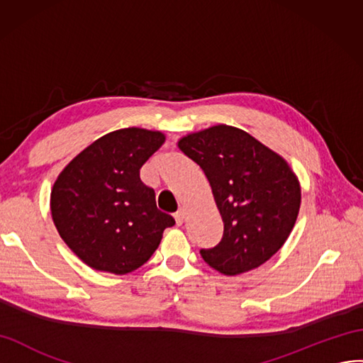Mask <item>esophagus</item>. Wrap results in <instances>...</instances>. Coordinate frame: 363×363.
Instances as JSON below:
<instances>
[{"label": "esophagus", "instance_id": "1", "mask_svg": "<svg viewBox=\"0 0 363 363\" xmlns=\"http://www.w3.org/2000/svg\"><path fill=\"white\" fill-rule=\"evenodd\" d=\"M174 218H175V223H177V226H182L183 221H184V211L179 209L177 212L174 213Z\"/></svg>", "mask_w": 363, "mask_h": 363}]
</instances>
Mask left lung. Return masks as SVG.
I'll return each mask as SVG.
<instances>
[{
  "mask_svg": "<svg viewBox=\"0 0 363 363\" xmlns=\"http://www.w3.org/2000/svg\"><path fill=\"white\" fill-rule=\"evenodd\" d=\"M179 148L203 169L224 223L223 238L201 258L233 277L270 259L295 226L301 186L289 163L246 131L215 125Z\"/></svg>",
  "mask_w": 363,
  "mask_h": 363,
  "instance_id": "obj_1",
  "label": "left lung"
}]
</instances>
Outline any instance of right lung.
<instances>
[{"label":"right lung","instance_id":"1","mask_svg":"<svg viewBox=\"0 0 363 363\" xmlns=\"http://www.w3.org/2000/svg\"><path fill=\"white\" fill-rule=\"evenodd\" d=\"M163 142L164 134L143 128L105 134L55 182L53 223L86 266L114 275L139 269L159 247L163 230L175 224L140 180L143 163Z\"/></svg>","mask_w":363,"mask_h":363}]
</instances>
